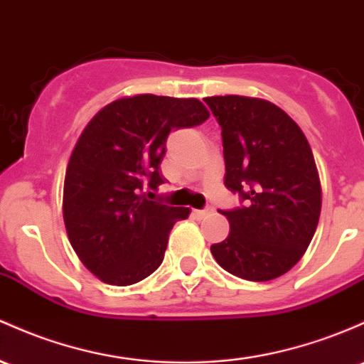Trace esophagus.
<instances>
[{
	"instance_id": "obj_1",
	"label": "esophagus",
	"mask_w": 364,
	"mask_h": 364,
	"mask_svg": "<svg viewBox=\"0 0 364 364\" xmlns=\"http://www.w3.org/2000/svg\"><path fill=\"white\" fill-rule=\"evenodd\" d=\"M193 214L197 215V219H203L205 215L213 214V209H210V207H207V209H202V210H193Z\"/></svg>"
}]
</instances>
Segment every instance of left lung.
<instances>
[{
	"label": "left lung",
	"instance_id": "obj_1",
	"mask_svg": "<svg viewBox=\"0 0 364 364\" xmlns=\"http://www.w3.org/2000/svg\"><path fill=\"white\" fill-rule=\"evenodd\" d=\"M221 126L225 185L245 205L221 210L226 240L210 247L218 264L249 282H269L301 261L321 213L313 151L287 112L261 98L207 97Z\"/></svg>",
	"mask_w": 364,
	"mask_h": 364
}]
</instances>
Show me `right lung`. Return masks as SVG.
I'll return each instance as SVG.
<instances>
[{
	"label": "right lung",
	"instance_id": "1",
	"mask_svg": "<svg viewBox=\"0 0 364 364\" xmlns=\"http://www.w3.org/2000/svg\"><path fill=\"white\" fill-rule=\"evenodd\" d=\"M209 115L197 98L136 95L87 122L67 166L63 223L72 249L102 282L133 285L162 264L169 231L190 209L149 200L143 190L166 181L161 162L171 131Z\"/></svg>",
	"mask_w": 364,
	"mask_h": 364
}]
</instances>
